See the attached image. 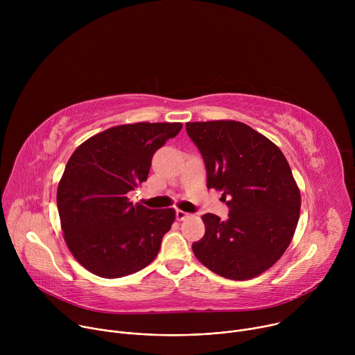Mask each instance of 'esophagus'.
Returning a JSON list of instances; mask_svg holds the SVG:
<instances>
[{
	"label": "esophagus",
	"mask_w": 355,
	"mask_h": 355,
	"mask_svg": "<svg viewBox=\"0 0 355 355\" xmlns=\"http://www.w3.org/2000/svg\"><path fill=\"white\" fill-rule=\"evenodd\" d=\"M175 216H177V219H178V220H184V219H187V218L189 216V214H187V212H184V211L178 209V211L175 212Z\"/></svg>",
	"instance_id": "1"
}]
</instances>
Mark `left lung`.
Returning a JSON list of instances; mask_svg holds the SVG:
<instances>
[{"mask_svg": "<svg viewBox=\"0 0 355 355\" xmlns=\"http://www.w3.org/2000/svg\"><path fill=\"white\" fill-rule=\"evenodd\" d=\"M187 133L207 167V185L222 191L229 219L205 214L195 257L220 277L243 281L272 267L288 248L300 192L282 151L237 121L188 122ZM228 200H225V198Z\"/></svg>", "mask_w": 355, "mask_h": 355, "instance_id": "1", "label": "left lung"}]
</instances>
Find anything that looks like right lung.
I'll return each instance as SVG.
<instances>
[{
  "mask_svg": "<svg viewBox=\"0 0 355 355\" xmlns=\"http://www.w3.org/2000/svg\"><path fill=\"white\" fill-rule=\"evenodd\" d=\"M182 123H129L101 132L71 155L58 187L64 240L74 259L103 278H121L159 254L175 211L133 205L128 192L147 180L156 151Z\"/></svg>",
  "mask_w": 355,
  "mask_h": 355,
  "instance_id": "right-lung-1",
  "label": "right lung"
}]
</instances>
